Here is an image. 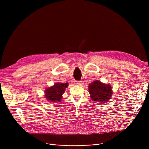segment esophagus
<instances>
[{
  "label": "esophagus",
  "mask_w": 149,
  "mask_h": 149,
  "mask_svg": "<svg viewBox=\"0 0 149 149\" xmlns=\"http://www.w3.org/2000/svg\"><path fill=\"white\" fill-rule=\"evenodd\" d=\"M75 84L77 85V86H79V85H81L82 84V81H75Z\"/></svg>",
  "instance_id": "34e87169"
}]
</instances>
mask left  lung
I'll return each mask as SVG.
<instances>
[{
    "label": "left lung",
    "mask_w": 149,
    "mask_h": 149,
    "mask_svg": "<svg viewBox=\"0 0 149 149\" xmlns=\"http://www.w3.org/2000/svg\"><path fill=\"white\" fill-rule=\"evenodd\" d=\"M88 91L92 100L101 103L107 102L113 94L110 85L103 84L98 80H95L89 85Z\"/></svg>",
    "instance_id": "left-lung-1"
}]
</instances>
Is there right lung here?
<instances>
[{
    "label": "right lung",
    "instance_id": "add662e5",
    "mask_svg": "<svg viewBox=\"0 0 149 149\" xmlns=\"http://www.w3.org/2000/svg\"><path fill=\"white\" fill-rule=\"evenodd\" d=\"M68 86L67 83H55L53 86L47 88L45 91V98L49 101L61 102L62 94L64 93L65 88Z\"/></svg>",
    "mask_w": 149,
    "mask_h": 149
}]
</instances>
